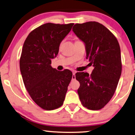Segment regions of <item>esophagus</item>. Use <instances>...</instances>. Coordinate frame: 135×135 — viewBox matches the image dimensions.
<instances>
[{
	"instance_id": "obj_1",
	"label": "esophagus",
	"mask_w": 135,
	"mask_h": 135,
	"mask_svg": "<svg viewBox=\"0 0 135 135\" xmlns=\"http://www.w3.org/2000/svg\"><path fill=\"white\" fill-rule=\"evenodd\" d=\"M75 73H76V71H73L72 80H75Z\"/></svg>"
}]
</instances>
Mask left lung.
Wrapping results in <instances>:
<instances>
[{
	"label": "left lung",
	"mask_w": 135,
	"mask_h": 135,
	"mask_svg": "<svg viewBox=\"0 0 135 135\" xmlns=\"http://www.w3.org/2000/svg\"><path fill=\"white\" fill-rule=\"evenodd\" d=\"M75 34L84 42L86 59L94 69L89 75L77 72L78 94L83 107L91 110L103 108L115 93L122 74L120 47L115 35L101 23H76Z\"/></svg>",
	"instance_id": "8db88e82"
}]
</instances>
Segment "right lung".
<instances>
[{
	"label": "right lung",
	"instance_id": "obj_1",
	"mask_svg": "<svg viewBox=\"0 0 135 135\" xmlns=\"http://www.w3.org/2000/svg\"><path fill=\"white\" fill-rule=\"evenodd\" d=\"M73 24L45 23L32 30L23 44L20 59L22 79L30 97L44 110H55L64 103L72 72L58 71L50 65Z\"/></svg>",
	"mask_w": 135,
	"mask_h": 135
}]
</instances>
